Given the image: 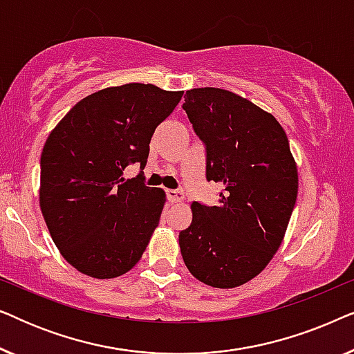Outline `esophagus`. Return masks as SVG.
<instances>
[{"instance_id": "esophagus-1", "label": "esophagus", "mask_w": 354, "mask_h": 354, "mask_svg": "<svg viewBox=\"0 0 354 354\" xmlns=\"http://www.w3.org/2000/svg\"><path fill=\"white\" fill-rule=\"evenodd\" d=\"M183 198L185 195L182 190H167V200L171 203H182Z\"/></svg>"}]
</instances>
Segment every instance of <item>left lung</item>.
<instances>
[{"label": "left lung", "mask_w": 354, "mask_h": 354, "mask_svg": "<svg viewBox=\"0 0 354 354\" xmlns=\"http://www.w3.org/2000/svg\"><path fill=\"white\" fill-rule=\"evenodd\" d=\"M183 109L206 145V178L219 203H192L178 234L187 269L214 288L240 287L264 270L282 243L298 196V169L282 125L229 90L193 88Z\"/></svg>", "instance_id": "1"}]
</instances>
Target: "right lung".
Wrapping results in <instances>:
<instances>
[{
    "label": "right lung",
    "mask_w": 354,
    "mask_h": 354,
    "mask_svg": "<svg viewBox=\"0 0 354 354\" xmlns=\"http://www.w3.org/2000/svg\"><path fill=\"white\" fill-rule=\"evenodd\" d=\"M183 91L125 84L80 100L48 135L41 151L40 209L67 263L93 279L129 272L159 224L166 193L124 178L145 167L154 130Z\"/></svg>",
    "instance_id": "right-lung-1"
}]
</instances>
